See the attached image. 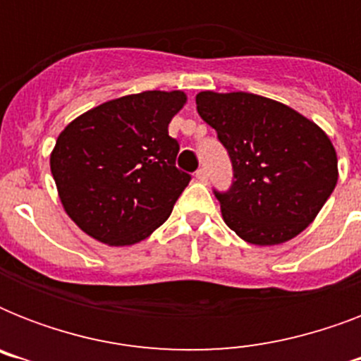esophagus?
Wrapping results in <instances>:
<instances>
[{"label":"esophagus","mask_w":361,"mask_h":361,"mask_svg":"<svg viewBox=\"0 0 361 361\" xmlns=\"http://www.w3.org/2000/svg\"><path fill=\"white\" fill-rule=\"evenodd\" d=\"M195 176H197V180L200 181V183H206V181H208V172H206L204 169H198Z\"/></svg>","instance_id":"obj_1"}]
</instances>
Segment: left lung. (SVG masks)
I'll return each instance as SVG.
<instances>
[{"mask_svg": "<svg viewBox=\"0 0 361 361\" xmlns=\"http://www.w3.org/2000/svg\"><path fill=\"white\" fill-rule=\"evenodd\" d=\"M197 110L231 155L234 181L215 191L231 231L252 245H279L319 215L337 183V153L324 130L255 93L200 92Z\"/></svg>", "mask_w": 361, "mask_h": 361, "instance_id": "1", "label": "left lung"}]
</instances>
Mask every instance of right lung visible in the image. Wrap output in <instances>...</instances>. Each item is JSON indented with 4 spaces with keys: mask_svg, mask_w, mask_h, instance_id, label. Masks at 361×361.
Segmentation results:
<instances>
[{
    "mask_svg": "<svg viewBox=\"0 0 361 361\" xmlns=\"http://www.w3.org/2000/svg\"><path fill=\"white\" fill-rule=\"evenodd\" d=\"M187 95L142 92L87 110L59 133L50 170L65 214L106 245L146 240L172 214L191 176L176 169L169 123Z\"/></svg>",
    "mask_w": 361,
    "mask_h": 361,
    "instance_id": "1",
    "label": "right lung"
}]
</instances>
